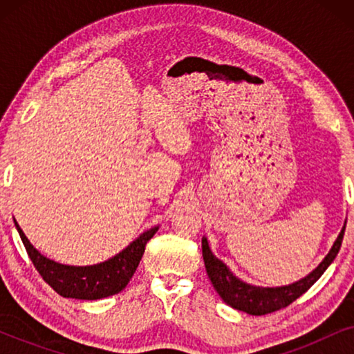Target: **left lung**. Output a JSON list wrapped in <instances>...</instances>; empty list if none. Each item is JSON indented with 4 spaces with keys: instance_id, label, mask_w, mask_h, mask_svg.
<instances>
[{
    "instance_id": "obj_1",
    "label": "left lung",
    "mask_w": 354,
    "mask_h": 354,
    "mask_svg": "<svg viewBox=\"0 0 354 354\" xmlns=\"http://www.w3.org/2000/svg\"><path fill=\"white\" fill-rule=\"evenodd\" d=\"M345 227L346 222L343 225L340 235L337 236L332 250L328 251V254L324 258L322 263L304 279L298 280L295 283L285 285V287H254V285H250L243 282V280H240L239 277H235L230 272V269L212 254L209 245H207V240L203 236L201 248L206 272L209 275L212 287L216 288L219 297L224 299V303L239 309V311L251 314V316H264V314L287 308L288 304H292L295 299L301 297L304 292H308L317 282V279L326 272V269L333 263L338 251H340L343 235H345Z\"/></svg>"
}]
</instances>
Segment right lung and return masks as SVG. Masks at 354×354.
<instances>
[{"mask_svg":"<svg viewBox=\"0 0 354 354\" xmlns=\"http://www.w3.org/2000/svg\"><path fill=\"white\" fill-rule=\"evenodd\" d=\"M14 224L17 227L28 258L32 259L43 280L61 297L75 299H100L122 292L138 268L145 246L158 232V227L143 232L127 248L104 263L95 266H66L48 259L37 248H33L16 221Z\"/></svg>","mask_w":354,"mask_h":354,"instance_id":"1","label":"right lung"}]
</instances>
